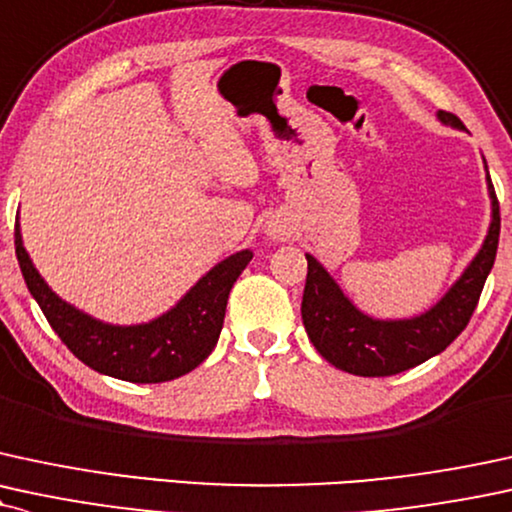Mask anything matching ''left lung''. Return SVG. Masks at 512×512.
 <instances>
[{"instance_id":"8db88e82","label":"left lung","mask_w":512,"mask_h":512,"mask_svg":"<svg viewBox=\"0 0 512 512\" xmlns=\"http://www.w3.org/2000/svg\"><path fill=\"white\" fill-rule=\"evenodd\" d=\"M441 123L460 128L463 121L451 112H439ZM486 169V162H484ZM486 186L491 197V224L482 248L448 293L410 319H374L360 312L331 279V274L312 255L307 257V281L303 293V324L312 346L326 362L357 377H391L405 369L422 365L429 357L446 350L460 331L470 322L474 307L479 303L484 281L496 260L501 214L498 200L486 169Z\"/></svg>"}]
</instances>
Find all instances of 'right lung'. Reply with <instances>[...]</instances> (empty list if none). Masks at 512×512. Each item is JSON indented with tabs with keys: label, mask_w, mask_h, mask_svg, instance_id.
<instances>
[{
	"label": "right lung",
	"mask_w": 512,
	"mask_h": 512,
	"mask_svg": "<svg viewBox=\"0 0 512 512\" xmlns=\"http://www.w3.org/2000/svg\"><path fill=\"white\" fill-rule=\"evenodd\" d=\"M14 236L23 279L54 334L95 372L133 384L178 379L193 372L212 353L224 326L233 283L252 260L250 250H240L209 269L169 312L145 324L119 326L100 322L61 300L23 248L18 221Z\"/></svg>",
	"instance_id": "right-lung-1"
}]
</instances>
